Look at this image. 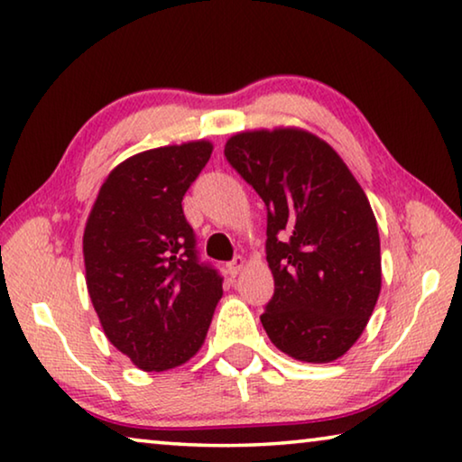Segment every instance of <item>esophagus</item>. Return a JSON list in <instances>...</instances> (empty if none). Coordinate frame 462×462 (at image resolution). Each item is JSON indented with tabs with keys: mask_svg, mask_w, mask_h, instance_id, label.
Returning <instances> with one entry per match:
<instances>
[{
	"mask_svg": "<svg viewBox=\"0 0 462 462\" xmlns=\"http://www.w3.org/2000/svg\"><path fill=\"white\" fill-rule=\"evenodd\" d=\"M242 267H245V259H242V256L238 254V256H234V259L228 263V273L232 277H236L238 273L242 271Z\"/></svg>",
	"mask_w": 462,
	"mask_h": 462,
	"instance_id": "34e87169",
	"label": "esophagus"
}]
</instances>
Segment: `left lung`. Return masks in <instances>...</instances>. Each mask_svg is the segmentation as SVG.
I'll use <instances>...</instances> for the list:
<instances>
[{
    "label": "left lung",
    "instance_id": "obj_1",
    "mask_svg": "<svg viewBox=\"0 0 462 462\" xmlns=\"http://www.w3.org/2000/svg\"><path fill=\"white\" fill-rule=\"evenodd\" d=\"M224 156L267 206L275 293L263 328L297 361H336L363 334L381 291L369 199L334 148L310 132H240Z\"/></svg>",
    "mask_w": 462,
    "mask_h": 462
}]
</instances>
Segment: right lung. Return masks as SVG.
I'll use <instances>...</instances> for the list:
<instances>
[{
  "instance_id": "add662e5",
  "label": "right lung",
  "mask_w": 462,
  "mask_h": 462,
  "mask_svg": "<svg viewBox=\"0 0 462 462\" xmlns=\"http://www.w3.org/2000/svg\"><path fill=\"white\" fill-rule=\"evenodd\" d=\"M206 140L130 156L101 185L83 234L88 291L107 340L143 371L189 361L224 277L203 263L183 195L208 165Z\"/></svg>"
}]
</instances>
